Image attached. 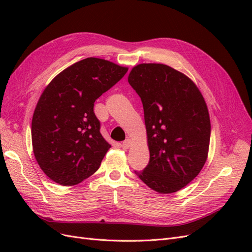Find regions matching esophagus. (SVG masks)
Segmentation results:
<instances>
[{
	"label": "esophagus",
	"mask_w": 252,
	"mask_h": 252,
	"mask_svg": "<svg viewBox=\"0 0 252 252\" xmlns=\"http://www.w3.org/2000/svg\"><path fill=\"white\" fill-rule=\"evenodd\" d=\"M130 145H131L130 140L127 139V140H125L123 143H122V148H123V149H128L129 147H130Z\"/></svg>",
	"instance_id": "obj_1"
}]
</instances>
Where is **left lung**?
I'll use <instances>...</instances> for the list:
<instances>
[{
	"label": "left lung",
	"mask_w": 252,
	"mask_h": 252,
	"mask_svg": "<svg viewBox=\"0 0 252 252\" xmlns=\"http://www.w3.org/2000/svg\"><path fill=\"white\" fill-rule=\"evenodd\" d=\"M128 82L141 97L150 158L135 174L158 193H173L202 170L208 156L210 119L199 88L164 64H139Z\"/></svg>",
	"instance_id": "8db88e82"
}]
</instances>
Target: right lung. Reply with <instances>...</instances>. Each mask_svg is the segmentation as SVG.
Returning <instances> with one entry per match:
<instances>
[{"label": "right lung", "mask_w": 252, "mask_h": 252, "mask_svg": "<svg viewBox=\"0 0 252 252\" xmlns=\"http://www.w3.org/2000/svg\"><path fill=\"white\" fill-rule=\"evenodd\" d=\"M127 70L87 58L60 72L44 89L33 112L32 138L36 162L50 180L73 186L98 169L111 145L100 132L94 102Z\"/></svg>", "instance_id": "1"}]
</instances>
